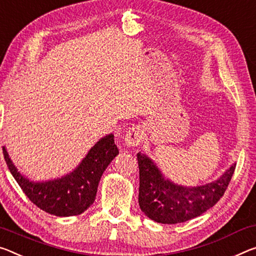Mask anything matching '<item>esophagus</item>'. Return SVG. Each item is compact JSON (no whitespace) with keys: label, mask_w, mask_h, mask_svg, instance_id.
Returning a JSON list of instances; mask_svg holds the SVG:
<instances>
[{"label":"esophagus","mask_w":256,"mask_h":256,"mask_svg":"<svg viewBox=\"0 0 256 256\" xmlns=\"http://www.w3.org/2000/svg\"><path fill=\"white\" fill-rule=\"evenodd\" d=\"M144 141V128L136 125L128 130L125 134V144L128 147H136Z\"/></svg>","instance_id":"34e87169"}]
</instances>
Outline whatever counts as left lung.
<instances>
[{
  "instance_id": "obj_1",
  "label": "left lung",
  "mask_w": 256,
  "mask_h": 256,
  "mask_svg": "<svg viewBox=\"0 0 256 256\" xmlns=\"http://www.w3.org/2000/svg\"><path fill=\"white\" fill-rule=\"evenodd\" d=\"M139 164V205L149 218L164 224H176L197 218L213 208L224 194L236 168L234 163L210 184L186 186L174 184L152 158L138 152Z\"/></svg>"
}]
</instances>
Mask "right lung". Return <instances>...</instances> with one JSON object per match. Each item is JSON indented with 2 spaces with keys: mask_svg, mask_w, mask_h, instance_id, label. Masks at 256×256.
Segmentation results:
<instances>
[{
  "mask_svg": "<svg viewBox=\"0 0 256 256\" xmlns=\"http://www.w3.org/2000/svg\"><path fill=\"white\" fill-rule=\"evenodd\" d=\"M3 155L12 176L32 202L52 216H72L82 214L93 204L101 176L118 155V149L110 133L88 150L74 171L48 181H32L22 176L12 163L6 147Z\"/></svg>",
  "mask_w": 256,
  "mask_h": 256,
  "instance_id": "1",
  "label": "right lung"
}]
</instances>
